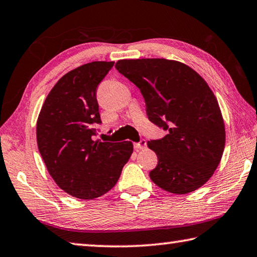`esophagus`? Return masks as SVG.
Segmentation results:
<instances>
[{
  "mask_svg": "<svg viewBox=\"0 0 257 257\" xmlns=\"http://www.w3.org/2000/svg\"><path fill=\"white\" fill-rule=\"evenodd\" d=\"M134 147H135V150H136V151L144 150L146 147V141H145V139H141V141H139L138 143H135Z\"/></svg>",
  "mask_w": 257,
  "mask_h": 257,
  "instance_id": "obj_1",
  "label": "esophagus"
}]
</instances>
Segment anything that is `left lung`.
<instances>
[{
  "label": "left lung",
  "instance_id": "8db88e82",
  "mask_svg": "<svg viewBox=\"0 0 257 257\" xmlns=\"http://www.w3.org/2000/svg\"><path fill=\"white\" fill-rule=\"evenodd\" d=\"M115 68L141 90L151 122L168 132L147 143L158 155L152 181L172 194L198 189L214 173L225 143L219 103L206 81L167 59L119 60Z\"/></svg>",
  "mask_w": 257,
  "mask_h": 257
}]
</instances>
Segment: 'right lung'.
I'll return each instance as SVG.
<instances>
[{"mask_svg":"<svg viewBox=\"0 0 257 257\" xmlns=\"http://www.w3.org/2000/svg\"><path fill=\"white\" fill-rule=\"evenodd\" d=\"M114 62L94 61L66 73L37 119V145L51 177L73 197L94 199L112 189L133 154V143L94 141L101 123L96 89Z\"/></svg>","mask_w":257,"mask_h":257,"instance_id":"add662e5","label":"right lung"}]
</instances>
